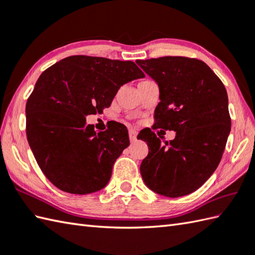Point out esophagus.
<instances>
[{"label": "esophagus", "mask_w": 255, "mask_h": 255, "mask_svg": "<svg viewBox=\"0 0 255 255\" xmlns=\"http://www.w3.org/2000/svg\"><path fill=\"white\" fill-rule=\"evenodd\" d=\"M129 139H130V141H134L137 139V132L133 129H129Z\"/></svg>", "instance_id": "obj_1"}]
</instances>
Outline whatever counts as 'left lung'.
<instances>
[{
  "label": "left lung",
  "mask_w": 255,
  "mask_h": 255,
  "mask_svg": "<svg viewBox=\"0 0 255 255\" xmlns=\"http://www.w3.org/2000/svg\"><path fill=\"white\" fill-rule=\"evenodd\" d=\"M136 62L159 85L154 128L176 132L165 145L151 130L140 137L149 147L140 165L142 180L163 196H185L208 180L223 156L231 129L228 94L198 59L162 57Z\"/></svg>",
  "instance_id": "obj_1"
}]
</instances>
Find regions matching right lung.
Here are the masks:
<instances>
[{"label": "right lung", "instance_id": "right-lung-1", "mask_svg": "<svg viewBox=\"0 0 255 255\" xmlns=\"http://www.w3.org/2000/svg\"><path fill=\"white\" fill-rule=\"evenodd\" d=\"M144 74L132 61L71 56L45 70L26 103V134L42 173L70 194L100 191L129 145L127 128L96 132L85 116L110 107L121 86Z\"/></svg>", "mask_w": 255, "mask_h": 255}]
</instances>
